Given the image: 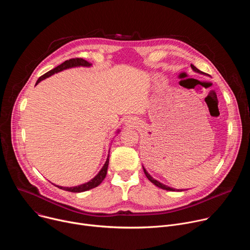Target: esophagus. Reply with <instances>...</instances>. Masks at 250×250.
<instances>
[{"mask_svg":"<svg viewBox=\"0 0 250 250\" xmlns=\"http://www.w3.org/2000/svg\"><path fill=\"white\" fill-rule=\"evenodd\" d=\"M125 125H128V126H134V125H136V122H135V120H133L132 118H127V119L125 120Z\"/></svg>","mask_w":250,"mask_h":250,"instance_id":"esophagus-1","label":"esophagus"}]
</instances>
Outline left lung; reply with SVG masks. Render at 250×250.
Returning a JSON list of instances; mask_svg holds the SVG:
<instances>
[{
    "instance_id": "left-lung-1",
    "label": "left lung",
    "mask_w": 250,
    "mask_h": 250,
    "mask_svg": "<svg viewBox=\"0 0 250 250\" xmlns=\"http://www.w3.org/2000/svg\"><path fill=\"white\" fill-rule=\"evenodd\" d=\"M191 67H192V69L195 71V72H198V73H202L201 71L197 68V67H195L194 65H192L191 64ZM144 171H145V174H146V176L147 177V179L151 182V183H153L155 186H157L158 188H161V189H163V190H167V191H183V190H177V189H174V188H171V187H168V186H166V185H164V184H162V183H160L159 181H157V180H155V179H153V177H151L150 175H149V173L146 170V168L144 167Z\"/></svg>"
}]
</instances>
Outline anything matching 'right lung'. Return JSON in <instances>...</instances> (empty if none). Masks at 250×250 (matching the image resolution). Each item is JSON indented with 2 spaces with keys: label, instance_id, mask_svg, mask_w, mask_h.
I'll list each match as a JSON object with an SVG mask.
<instances>
[{
  "label": "right lung",
  "instance_id": "obj_1",
  "mask_svg": "<svg viewBox=\"0 0 250 250\" xmlns=\"http://www.w3.org/2000/svg\"><path fill=\"white\" fill-rule=\"evenodd\" d=\"M80 66L90 67V66H92V64L90 62L82 59V58H73V59L66 60L62 64L58 65L54 69L48 71L47 73H45L44 75L40 77L39 80L37 81V83H35V85H38L41 81L44 80L45 78H48L49 76H51V75H53L55 73L60 72V71H63V70L69 69V68H73V67H80ZM118 132H119V130H118ZM108 166H109V156H108V158H106V160H105L104 166L102 167V169L100 170V172L93 178V179H91L89 182H87L85 184H82V185H79V186H75V187H62V186H56V187H58L59 189L68 191V192H73V193H81V192H85V191L91 190V189L99 186L103 182V180L105 178L106 170H108Z\"/></svg>",
  "mask_w": 250,
  "mask_h": 250
}]
</instances>
